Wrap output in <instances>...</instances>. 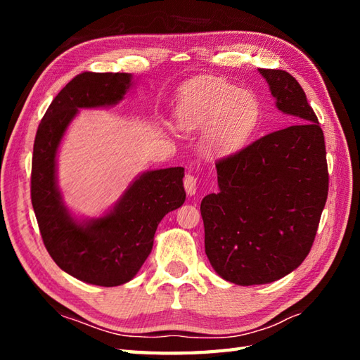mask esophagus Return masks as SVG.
<instances>
[{"instance_id":"esophagus-1","label":"esophagus","mask_w":360,"mask_h":360,"mask_svg":"<svg viewBox=\"0 0 360 360\" xmlns=\"http://www.w3.org/2000/svg\"><path fill=\"white\" fill-rule=\"evenodd\" d=\"M184 187H186V192L187 195H195L196 193V188H198V178L195 174H186L184 178Z\"/></svg>"}]
</instances>
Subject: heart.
Here are the masks:
<instances>
[{"instance_id":"heart-1","label":"heart","mask_w":360,"mask_h":360,"mask_svg":"<svg viewBox=\"0 0 360 360\" xmlns=\"http://www.w3.org/2000/svg\"><path fill=\"white\" fill-rule=\"evenodd\" d=\"M181 120L186 128L207 131L213 151L229 153L241 147L254 133L259 103L254 94L233 83H195L181 96Z\"/></svg>"}]
</instances>
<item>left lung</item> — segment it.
Instances as JSON below:
<instances>
[{"label": "left lung", "instance_id": "8db88e82", "mask_svg": "<svg viewBox=\"0 0 360 360\" xmlns=\"http://www.w3.org/2000/svg\"><path fill=\"white\" fill-rule=\"evenodd\" d=\"M258 71L277 108L298 124L218 159L219 190L201 202L209 262L241 286L275 281L303 263L330 186L323 131L304 91L286 71Z\"/></svg>", "mask_w": 360, "mask_h": 360}]
</instances>
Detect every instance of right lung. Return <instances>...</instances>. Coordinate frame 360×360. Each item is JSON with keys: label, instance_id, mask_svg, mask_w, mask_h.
Here are the masks:
<instances>
[{"label": "right lung", "instance_id": "add662e5", "mask_svg": "<svg viewBox=\"0 0 360 360\" xmlns=\"http://www.w3.org/2000/svg\"><path fill=\"white\" fill-rule=\"evenodd\" d=\"M131 85L127 72H82L60 91L38 125L30 200L43 244L53 262L72 277L97 286L131 280L153 248L158 224L186 201L184 168L153 170L136 179L108 215L77 224L56 184V155L79 108L114 105Z\"/></svg>", "mask_w": 360, "mask_h": 360}]
</instances>
